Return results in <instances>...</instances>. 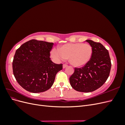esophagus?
<instances>
[{"label": "esophagus", "mask_w": 125, "mask_h": 125, "mask_svg": "<svg viewBox=\"0 0 125 125\" xmlns=\"http://www.w3.org/2000/svg\"><path fill=\"white\" fill-rule=\"evenodd\" d=\"M67 67V65H66V64H63V68L64 69V68H66Z\"/></svg>", "instance_id": "esophagus-1"}]
</instances>
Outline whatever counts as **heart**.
Segmentation results:
<instances>
[{
  "label": "heart",
  "instance_id": "1",
  "mask_svg": "<svg viewBox=\"0 0 125 125\" xmlns=\"http://www.w3.org/2000/svg\"><path fill=\"white\" fill-rule=\"evenodd\" d=\"M92 48L90 45L83 43H68L58 48V51L52 50L51 56L57 59L69 58L71 65L77 68L84 66L92 57Z\"/></svg>",
  "mask_w": 125,
  "mask_h": 125
}]
</instances>
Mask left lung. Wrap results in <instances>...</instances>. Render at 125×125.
<instances>
[{
	"label": "left lung",
	"mask_w": 125,
	"mask_h": 125,
	"mask_svg": "<svg viewBox=\"0 0 125 125\" xmlns=\"http://www.w3.org/2000/svg\"><path fill=\"white\" fill-rule=\"evenodd\" d=\"M93 50L92 57L84 67L75 68L69 78L71 86L79 92H91L103 85L109 77L111 62L109 52L100 43L86 40Z\"/></svg>",
	"instance_id": "obj_1"
}]
</instances>
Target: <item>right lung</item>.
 Wrapping results in <instances>:
<instances>
[{"label": "right lung", "instance_id": "1", "mask_svg": "<svg viewBox=\"0 0 125 125\" xmlns=\"http://www.w3.org/2000/svg\"><path fill=\"white\" fill-rule=\"evenodd\" d=\"M53 43L31 40L16 51L12 62L14 76L22 88L32 93H41L50 89L56 75L62 70V64L51 60Z\"/></svg>", "mask_w": 125, "mask_h": 125}]
</instances>
